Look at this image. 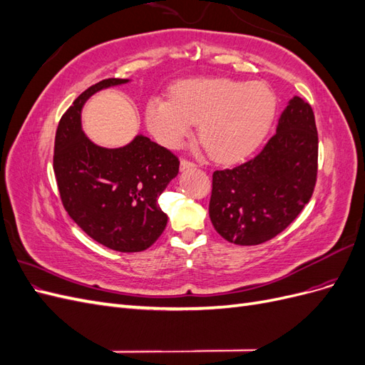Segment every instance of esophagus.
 <instances>
[{
	"label": "esophagus",
	"instance_id": "obj_1",
	"mask_svg": "<svg viewBox=\"0 0 365 365\" xmlns=\"http://www.w3.org/2000/svg\"><path fill=\"white\" fill-rule=\"evenodd\" d=\"M189 168H195V163L182 158V160H181V169H189Z\"/></svg>",
	"mask_w": 365,
	"mask_h": 365
}]
</instances>
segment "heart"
Returning <instances> with one entry per match:
<instances>
[{"instance_id": "heart-1", "label": "heart", "mask_w": 365, "mask_h": 365, "mask_svg": "<svg viewBox=\"0 0 365 365\" xmlns=\"http://www.w3.org/2000/svg\"><path fill=\"white\" fill-rule=\"evenodd\" d=\"M275 96L262 82L195 79L176 83L170 101L152 98L146 123L165 148H178L197 123V138L219 163L248 157L268 134Z\"/></svg>"}]
</instances>
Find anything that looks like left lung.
<instances>
[{
  "mask_svg": "<svg viewBox=\"0 0 365 365\" xmlns=\"http://www.w3.org/2000/svg\"><path fill=\"white\" fill-rule=\"evenodd\" d=\"M317 170L314 111L295 96L256 157L213 172L208 213L215 230L236 245H259L275 237L311 200Z\"/></svg>",
  "mask_w": 365,
  "mask_h": 365,
  "instance_id": "left-lung-1",
  "label": "left lung"
}]
</instances>
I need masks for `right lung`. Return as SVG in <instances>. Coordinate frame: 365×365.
<instances>
[{
	"label": "right lung",
	"mask_w": 365,
	"mask_h": 365,
	"mask_svg": "<svg viewBox=\"0 0 365 365\" xmlns=\"http://www.w3.org/2000/svg\"><path fill=\"white\" fill-rule=\"evenodd\" d=\"M105 79L85 90L59 121L53 169L63 208L98 244L120 252L148 250L168 224L158 196L178 175L170 150L137 135L117 149L97 146L82 130V108L97 91L128 83Z\"/></svg>",
	"instance_id": "obj_1"
}]
</instances>
